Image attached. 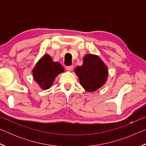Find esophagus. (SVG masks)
I'll list each match as a JSON object with an SVG mask.
<instances>
[{"mask_svg": "<svg viewBox=\"0 0 146 146\" xmlns=\"http://www.w3.org/2000/svg\"><path fill=\"white\" fill-rule=\"evenodd\" d=\"M66 70H67L68 71H71L73 70V66H66Z\"/></svg>", "mask_w": 146, "mask_h": 146, "instance_id": "esophagus-1", "label": "esophagus"}]
</instances>
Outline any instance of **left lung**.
<instances>
[{"instance_id":"8db88e82","label":"left lung","mask_w":146,"mask_h":146,"mask_svg":"<svg viewBox=\"0 0 146 146\" xmlns=\"http://www.w3.org/2000/svg\"><path fill=\"white\" fill-rule=\"evenodd\" d=\"M75 72L78 76L81 86L89 92L97 90L107 80V66L98 56L88 54L83 58V64L77 66Z\"/></svg>"}]
</instances>
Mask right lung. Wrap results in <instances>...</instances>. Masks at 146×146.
<instances>
[{"instance_id":"right-lung-1","label":"right lung","mask_w":146,"mask_h":146,"mask_svg":"<svg viewBox=\"0 0 146 146\" xmlns=\"http://www.w3.org/2000/svg\"><path fill=\"white\" fill-rule=\"evenodd\" d=\"M64 71V69L58 62L52 60L49 55L46 54L36 63L33 68V76L42 90H48L53 84L56 76Z\"/></svg>"}]
</instances>
